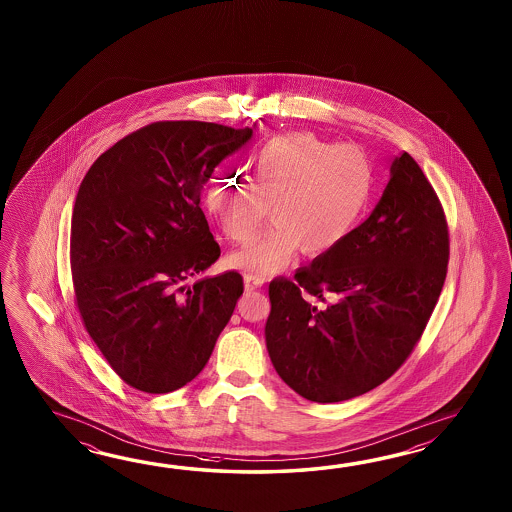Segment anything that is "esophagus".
<instances>
[{"label":"esophagus","mask_w":512,"mask_h":512,"mask_svg":"<svg viewBox=\"0 0 512 512\" xmlns=\"http://www.w3.org/2000/svg\"><path fill=\"white\" fill-rule=\"evenodd\" d=\"M263 282H265V280H263L261 276H252V274H247V276H245V289H247V291L260 289Z\"/></svg>","instance_id":"obj_1"}]
</instances>
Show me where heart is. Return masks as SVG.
Returning <instances> with one entry per match:
<instances>
[{"label":"heart","mask_w":512,"mask_h":512,"mask_svg":"<svg viewBox=\"0 0 512 512\" xmlns=\"http://www.w3.org/2000/svg\"><path fill=\"white\" fill-rule=\"evenodd\" d=\"M252 183L218 179L205 192V208L236 243L251 238L271 207L274 229L229 258L251 274L280 272L302 249L322 256L357 227L373 188V170L355 146H338L313 133H285L265 142L251 159Z\"/></svg>","instance_id":"1"}]
</instances>
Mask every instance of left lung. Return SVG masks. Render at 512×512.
Segmentation results:
<instances>
[{
    "mask_svg": "<svg viewBox=\"0 0 512 512\" xmlns=\"http://www.w3.org/2000/svg\"><path fill=\"white\" fill-rule=\"evenodd\" d=\"M446 265L445 212L404 152L370 218L293 280L269 283L265 342L274 370L313 403L377 388L423 335Z\"/></svg>",
    "mask_w": 512,
    "mask_h": 512,
    "instance_id": "1",
    "label": "left lung"
}]
</instances>
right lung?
<instances>
[{"label": "right lung", "mask_w": 512, "mask_h": 512, "mask_svg": "<svg viewBox=\"0 0 512 512\" xmlns=\"http://www.w3.org/2000/svg\"><path fill=\"white\" fill-rule=\"evenodd\" d=\"M252 137L214 122L166 120L120 139L89 168L71 219V271L89 337L122 381L183 388L205 368L243 294L218 260L201 190Z\"/></svg>", "instance_id": "right-lung-1"}]
</instances>
